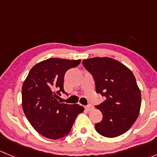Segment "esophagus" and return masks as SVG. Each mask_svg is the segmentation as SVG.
Wrapping results in <instances>:
<instances>
[{
  "label": "esophagus",
  "mask_w": 157,
  "mask_h": 157,
  "mask_svg": "<svg viewBox=\"0 0 157 157\" xmlns=\"http://www.w3.org/2000/svg\"><path fill=\"white\" fill-rule=\"evenodd\" d=\"M93 109H94V107H93L92 105H86V107H85V109H86V111H88V112H90V111H92Z\"/></svg>",
  "instance_id": "34e87169"
}]
</instances>
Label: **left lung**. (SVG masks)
Listing matches in <instances>:
<instances>
[{
	"instance_id": "obj_1",
	"label": "left lung",
	"mask_w": 157,
	"mask_h": 157,
	"mask_svg": "<svg viewBox=\"0 0 157 157\" xmlns=\"http://www.w3.org/2000/svg\"><path fill=\"white\" fill-rule=\"evenodd\" d=\"M83 64L93 74L96 92L105 98L96 105L103 116L95 124L96 131L106 137L121 135L135 122L141 105L140 90L132 71L109 57L85 59Z\"/></svg>"
}]
</instances>
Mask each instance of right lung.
I'll return each instance as SVG.
<instances>
[{
	"instance_id": "1",
	"label": "right lung",
	"mask_w": 157,
	"mask_h": 157,
	"mask_svg": "<svg viewBox=\"0 0 157 157\" xmlns=\"http://www.w3.org/2000/svg\"><path fill=\"white\" fill-rule=\"evenodd\" d=\"M81 60L53 58L33 66L22 86V107L33 128L47 138L57 140L71 131L83 106L59 103L57 98L65 93L63 84L66 71Z\"/></svg>"
}]
</instances>
